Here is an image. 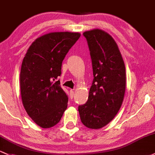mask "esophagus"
Instances as JSON below:
<instances>
[{
	"instance_id": "esophagus-1",
	"label": "esophagus",
	"mask_w": 155,
	"mask_h": 155,
	"mask_svg": "<svg viewBox=\"0 0 155 155\" xmlns=\"http://www.w3.org/2000/svg\"><path fill=\"white\" fill-rule=\"evenodd\" d=\"M74 96V89H70V97L71 98H73Z\"/></svg>"
}]
</instances>
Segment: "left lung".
I'll use <instances>...</instances> for the list:
<instances>
[{"mask_svg":"<svg viewBox=\"0 0 155 155\" xmlns=\"http://www.w3.org/2000/svg\"><path fill=\"white\" fill-rule=\"evenodd\" d=\"M92 64V84L85 104L78 106L81 122L89 129L104 127L120 109L126 90V68L117 45L101 29L85 31Z\"/></svg>","mask_w":155,"mask_h":155,"instance_id":"1","label":"left lung"}]
</instances>
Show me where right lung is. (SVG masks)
Wrapping results in <instances>:
<instances>
[{"mask_svg":"<svg viewBox=\"0 0 155 155\" xmlns=\"http://www.w3.org/2000/svg\"><path fill=\"white\" fill-rule=\"evenodd\" d=\"M80 36L68 31L45 35L31 44L23 60L20 74L23 104L41 127L55 126L67 108L69 98L58 78L63 61Z\"/></svg>","mask_w":155,"mask_h":155,"instance_id":"add662e5","label":"right lung"}]
</instances>
